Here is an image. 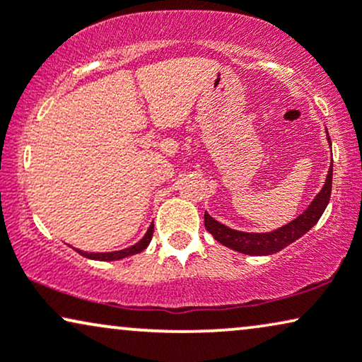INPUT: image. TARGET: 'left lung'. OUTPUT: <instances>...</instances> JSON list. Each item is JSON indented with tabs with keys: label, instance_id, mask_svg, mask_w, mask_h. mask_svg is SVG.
I'll return each instance as SVG.
<instances>
[{
	"label": "left lung",
	"instance_id": "obj_1",
	"mask_svg": "<svg viewBox=\"0 0 362 362\" xmlns=\"http://www.w3.org/2000/svg\"><path fill=\"white\" fill-rule=\"evenodd\" d=\"M327 139L331 138L327 134ZM331 187H332V164L327 171V177L322 189L317 192L316 198L313 199V203L308 206V209L303 214H299L294 221L286 224V226L274 229L271 233H244L236 231L224 226L219 221H216L214 218H211L208 213H204V226L208 231L213 234L214 239L218 243H221L223 246L231 247V250L243 252V255L250 256H267L274 255L284 250L286 246H289L291 243H294L296 239L304 236L314 224L319 221L322 213H325L327 203L331 198Z\"/></svg>",
	"mask_w": 362,
	"mask_h": 362
}]
</instances>
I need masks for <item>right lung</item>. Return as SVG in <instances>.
Here are the masks:
<instances>
[{
    "mask_svg": "<svg viewBox=\"0 0 362 362\" xmlns=\"http://www.w3.org/2000/svg\"><path fill=\"white\" fill-rule=\"evenodd\" d=\"M153 231H154V226L151 224V226H149V229L146 231V234H144V238L141 239L139 243H136L134 246L126 247V250H121V251H111V252H86V251H79V250H76V251H78L81 256L88 257V259H96V261H116V259H123V257L138 255V252L146 250L148 244L151 243Z\"/></svg>",
    "mask_w": 362,
    "mask_h": 362,
    "instance_id": "obj_1",
    "label": "right lung"
}]
</instances>
